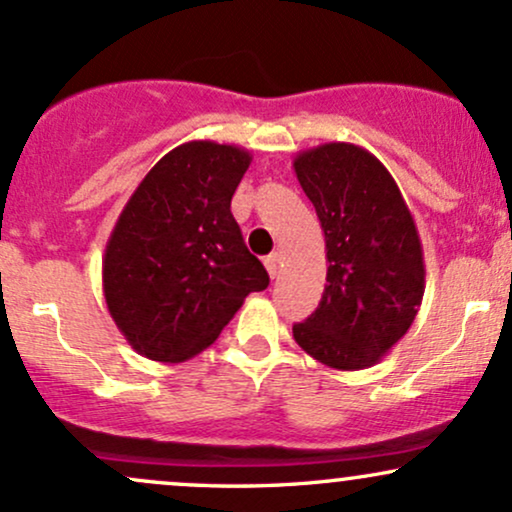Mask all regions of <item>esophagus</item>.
<instances>
[{
    "label": "esophagus",
    "instance_id": "1",
    "mask_svg": "<svg viewBox=\"0 0 512 512\" xmlns=\"http://www.w3.org/2000/svg\"><path fill=\"white\" fill-rule=\"evenodd\" d=\"M279 264H281L279 252H272V255L264 257V267H267V272L272 279H276V274H279Z\"/></svg>",
    "mask_w": 512,
    "mask_h": 512
}]
</instances>
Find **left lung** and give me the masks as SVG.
Listing matches in <instances>:
<instances>
[{"mask_svg": "<svg viewBox=\"0 0 512 512\" xmlns=\"http://www.w3.org/2000/svg\"><path fill=\"white\" fill-rule=\"evenodd\" d=\"M296 178L325 231L327 284L315 313L293 325L325 366H373L407 334L426 289L424 250L395 178L356 144L301 151Z\"/></svg>", "mask_w": 512, "mask_h": 512, "instance_id": "8db88e82", "label": "left lung"}]
</instances>
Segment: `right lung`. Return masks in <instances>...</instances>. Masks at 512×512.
<instances>
[{
    "instance_id": "add662e5",
    "label": "right lung",
    "mask_w": 512,
    "mask_h": 512,
    "mask_svg": "<svg viewBox=\"0 0 512 512\" xmlns=\"http://www.w3.org/2000/svg\"><path fill=\"white\" fill-rule=\"evenodd\" d=\"M252 161L233 144L168 151L122 209L103 257L117 330L151 361L180 363L216 342L269 274L245 248L231 199Z\"/></svg>"
}]
</instances>
